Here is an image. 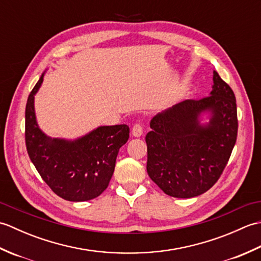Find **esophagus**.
<instances>
[{
    "label": "esophagus",
    "instance_id": "34e87169",
    "mask_svg": "<svg viewBox=\"0 0 261 261\" xmlns=\"http://www.w3.org/2000/svg\"><path fill=\"white\" fill-rule=\"evenodd\" d=\"M143 134V127L140 122H137L132 126V136L134 137H140Z\"/></svg>",
    "mask_w": 261,
    "mask_h": 261
}]
</instances>
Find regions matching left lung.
<instances>
[{
	"label": "left lung",
	"instance_id": "1",
	"mask_svg": "<svg viewBox=\"0 0 261 261\" xmlns=\"http://www.w3.org/2000/svg\"><path fill=\"white\" fill-rule=\"evenodd\" d=\"M208 96L186 99L157 114L146 136L147 171L165 194L198 196L212 187L228 164L237 141V102L232 88L213 71ZM210 110L209 124L198 116Z\"/></svg>",
	"mask_w": 261,
	"mask_h": 261
}]
</instances>
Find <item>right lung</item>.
<instances>
[{
    "instance_id": "add662e5",
    "label": "right lung",
    "mask_w": 261,
    "mask_h": 261,
    "mask_svg": "<svg viewBox=\"0 0 261 261\" xmlns=\"http://www.w3.org/2000/svg\"><path fill=\"white\" fill-rule=\"evenodd\" d=\"M43 74L25 105V147L39 175L66 201L83 202L107 190L120 148L129 139L126 124L99 126L75 141L50 139L39 129L33 99Z\"/></svg>"
}]
</instances>
